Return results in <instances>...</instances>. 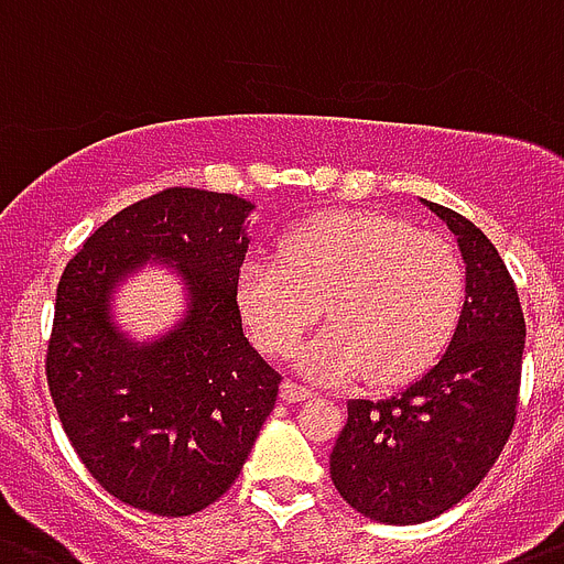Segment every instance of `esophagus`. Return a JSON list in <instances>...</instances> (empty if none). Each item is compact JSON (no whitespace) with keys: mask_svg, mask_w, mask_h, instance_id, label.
Here are the masks:
<instances>
[{"mask_svg":"<svg viewBox=\"0 0 564 564\" xmlns=\"http://www.w3.org/2000/svg\"><path fill=\"white\" fill-rule=\"evenodd\" d=\"M315 392L310 390V387H301L297 381H283L281 384V399L290 401V404H295V401H306L312 399Z\"/></svg>","mask_w":564,"mask_h":564,"instance_id":"obj_1","label":"esophagus"}]
</instances>
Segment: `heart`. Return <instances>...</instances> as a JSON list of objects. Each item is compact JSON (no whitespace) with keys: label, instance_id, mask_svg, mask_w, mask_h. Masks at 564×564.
<instances>
[{"label":"heart","instance_id":"obj_1","mask_svg":"<svg viewBox=\"0 0 564 564\" xmlns=\"http://www.w3.org/2000/svg\"><path fill=\"white\" fill-rule=\"evenodd\" d=\"M465 263L438 235L376 212H329L281 240V260L249 258L238 306L254 344L286 355L321 315L329 324L297 349L315 381L367 372L404 384L442 355L465 306Z\"/></svg>","mask_w":564,"mask_h":564}]
</instances>
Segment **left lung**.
I'll use <instances>...</instances> for the list:
<instances>
[{
  "label": "left lung",
  "mask_w": 564,
  "mask_h": 564,
  "mask_svg": "<svg viewBox=\"0 0 564 564\" xmlns=\"http://www.w3.org/2000/svg\"><path fill=\"white\" fill-rule=\"evenodd\" d=\"M456 235L465 306L444 355L390 399H352L329 453V476L372 522L419 524L479 485L508 442L519 404L524 315L505 260L485 231L421 200Z\"/></svg>",
  "instance_id": "1"
}]
</instances>
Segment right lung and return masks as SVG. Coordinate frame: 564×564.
Returning a JSON list of instances; mask_svg holds the SVG:
<instances>
[{"instance_id":"add662e5","label":"right lung","mask_w":564,"mask_h":564,"mask_svg":"<svg viewBox=\"0 0 564 564\" xmlns=\"http://www.w3.org/2000/svg\"><path fill=\"white\" fill-rule=\"evenodd\" d=\"M252 203L165 188L117 212L56 286L45 376L68 442L99 487L154 516H192L235 485L281 376L243 335L238 272ZM165 262L187 312L151 341L112 321L119 283Z\"/></svg>"}]
</instances>
